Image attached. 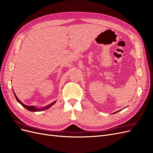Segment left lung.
Listing matches in <instances>:
<instances>
[{"label": "left lung", "instance_id": "1", "mask_svg": "<svg viewBox=\"0 0 153 153\" xmlns=\"http://www.w3.org/2000/svg\"><path fill=\"white\" fill-rule=\"evenodd\" d=\"M117 112H119V111H117V112H114V114H115V113H117Z\"/></svg>", "mask_w": 153, "mask_h": 153}]
</instances>
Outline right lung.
I'll return each instance as SVG.
<instances>
[{
  "label": "right lung",
  "mask_w": 153,
  "mask_h": 153,
  "mask_svg": "<svg viewBox=\"0 0 153 153\" xmlns=\"http://www.w3.org/2000/svg\"><path fill=\"white\" fill-rule=\"evenodd\" d=\"M13 92H14V95H15V98H16V99L18 102L19 103L20 105H22L23 106H24V108H25L27 110H29V111H31V112H40V111H43V110H47V109L50 108L52 105H53L55 103H56V101H53V102L51 103L50 104H49V105H47V106H44V107H42V108H37V107H36V106H28V105H26L23 103L22 102V101L17 98V96H16V95L15 94V92L13 91Z\"/></svg>",
  "instance_id": "obj_1"
}]
</instances>
